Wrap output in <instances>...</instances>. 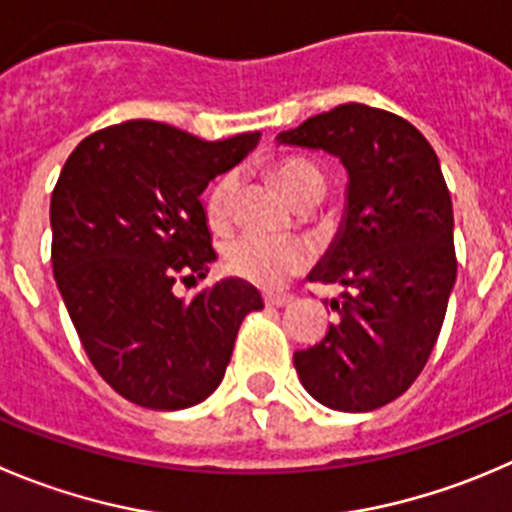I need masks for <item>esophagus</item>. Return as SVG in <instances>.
<instances>
[{"label":"esophagus","instance_id":"1","mask_svg":"<svg viewBox=\"0 0 512 512\" xmlns=\"http://www.w3.org/2000/svg\"><path fill=\"white\" fill-rule=\"evenodd\" d=\"M291 299H294V296L284 294V291H266L264 294L266 306H286Z\"/></svg>","mask_w":512,"mask_h":512}]
</instances>
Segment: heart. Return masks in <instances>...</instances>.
I'll use <instances>...</instances> for the list:
<instances>
[{"mask_svg":"<svg viewBox=\"0 0 512 512\" xmlns=\"http://www.w3.org/2000/svg\"><path fill=\"white\" fill-rule=\"evenodd\" d=\"M271 170H274L279 186L294 203L324 196V173L304 155H284V158L276 160ZM238 191H241V178L233 170L218 175L211 183L203 208H206L208 226L213 231L231 228L233 216H236ZM223 259H226V269L233 276H241V279L259 286H274L309 264L311 248L301 238L243 233L223 248Z\"/></svg>","mask_w":512,"mask_h":512,"instance_id":"obj_1","label":"heart"}]
</instances>
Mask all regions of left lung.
Returning a JSON list of instances; mask_svg holds the SVG:
<instances>
[{
    "mask_svg": "<svg viewBox=\"0 0 512 512\" xmlns=\"http://www.w3.org/2000/svg\"><path fill=\"white\" fill-rule=\"evenodd\" d=\"M349 173L337 238L309 281L344 286L339 324L294 354L306 392L339 412L387 405L420 377L455 286L452 201L425 135L379 107L339 105L279 133Z\"/></svg>",
    "mask_w": 512,
    "mask_h": 512,
    "instance_id": "1",
    "label": "left lung"
}]
</instances>
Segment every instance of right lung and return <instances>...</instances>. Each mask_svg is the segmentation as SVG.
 Returning <instances> with one entry per match:
<instances>
[{"label":"right lung","instance_id":"right-lung-1","mask_svg":"<svg viewBox=\"0 0 512 512\" xmlns=\"http://www.w3.org/2000/svg\"><path fill=\"white\" fill-rule=\"evenodd\" d=\"M261 133L208 140L155 120L87 135L52 191V271L92 367L133 405L186 410L221 384L238 326L264 299L223 279L193 299L175 281L216 261L201 193Z\"/></svg>","mask_w":512,"mask_h":512}]
</instances>
